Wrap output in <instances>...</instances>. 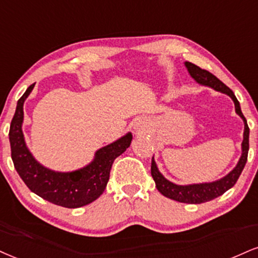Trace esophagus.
Returning <instances> with one entry per match:
<instances>
[{"label": "esophagus", "mask_w": 258, "mask_h": 258, "mask_svg": "<svg viewBox=\"0 0 258 258\" xmlns=\"http://www.w3.org/2000/svg\"><path fill=\"white\" fill-rule=\"evenodd\" d=\"M149 119L147 116H142L135 121V125H133V128L137 132H144L145 130L149 127Z\"/></svg>", "instance_id": "obj_1"}]
</instances>
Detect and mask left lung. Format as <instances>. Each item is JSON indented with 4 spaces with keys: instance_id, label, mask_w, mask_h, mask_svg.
Masks as SVG:
<instances>
[{
    "instance_id": "1",
    "label": "left lung",
    "mask_w": 258,
    "mask_h": 258,
    "mask_svg": "<svg viewBox=\"0 0 258 258\" xmlns=\"http://www.w3.org/2000/svg\"><path fill=\"white\" fill-rule=\"evenodd\" d=\"M185 66L187 68L190 76L194 78L198 84L202 85L209 86L216 91L222 92V94L228 95L229 97L233 99L235 105V113L241 117L244 121V139L241 143V156L239 159L237 166L234 167L233 170L228 173L227 175L223 176L222 179L216 180L213 182H203V184H192V185H176L170 182L164 176L161 174L159 168H157L156 162L151 160V175H153L155 184H156L157 190H159L163 196L174 200L176 202L188 204H201L204 202H209L214 198L221 196L226 191L233 187L241 172H243L245 163L247 161V153H249V126H247L246 119L243 115L240 109L237 97H235L233 91L226 86L221 80L216 78L214 74L208 72L206 70H202L201 67L191 62H185Z\"/></svg>"
}]
</instances>
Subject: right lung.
<instances>
[{"label": "right lung", "instance_id": "obj_1", "mask_svg": "<svg viewBox=\"0 0 258 258\" xmlns=\"http://www.w3.org/2000/svg\"><path fill=\"white\" fill-rule=\"evenodd\" d=\"M35 84L29 86L18 101L9 128L12 160L18 174L33 194L43 200L64 208L88 206L103 194L109 180L114 160L125 153L132 141L131 133L96 151L95 159L88 166L73 172H55L37 162L25 144L23 133L24 102Z\"/></svg>", "mask_w": 258, "mask_h": 258}]
</instances>
